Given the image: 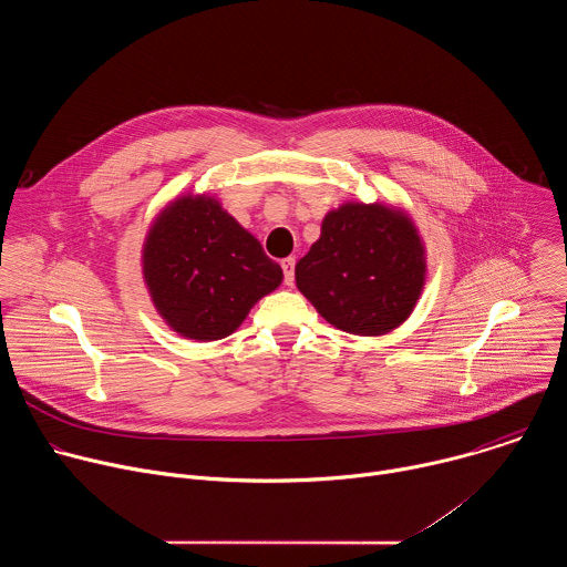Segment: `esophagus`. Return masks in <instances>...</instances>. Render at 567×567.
<instances>
[{
  "label": "esophagus",
  "mask_w": 567,
  "mask_h": 567,
  "mask_svg": "<svg viewBox=\"0 0 567 567\" xmlns=\"http://www.w3.org/2000/svg\"><path fill=\"white\" fill-rule=\"evenodd\" d=\"M293 267H296V260H293V258H285V260H282L285 285H293Z\"/></svg>",
  "instance_id": "obj_1"
}]
</instances>
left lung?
<instances>
[{"mask_svg": "<svg viewBox=\"0 0 567 567\" xmlns=\"http://www.w3.org/2000/svg\"><path fill=\"white\" fill-rule=\"evenodd\" d=\"M426 276L411 217L381 204H343L296 265V285L334 328L379 337L406 320Z\"/></svg>", "mask_w": 567, "mask_h": 567, "instance_id": "1", "label": "left lung"}]
</instances>
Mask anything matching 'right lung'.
<instances>
[{
	"mask_svg": "<svg viewBox=\"0 0 567 567\" xmlns=\"http://www.w3.org/2000/svg\"><path fill=\"white\" fill-rule=\"evenodd\" d=\"M143 276L158 313L182 337L217 341L282 282V269L215 199L182 197L147 233Z\"/></svg>",
	"mask_w": 567,
	"mask_h": 567,
	"instance_id": "add662e5",
	"label": "right lung"
}]
</instances>
